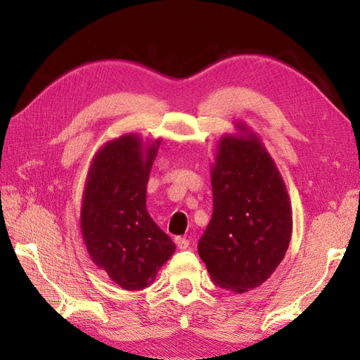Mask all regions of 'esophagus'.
I'll list each match as a JSON object with an SVG mask.
<instances>
[{"mask_svg":"<svg viewBox=\"0 0 360 360\" xmlns=\"http://www.w3.org/2000/svg\"><path fill=\"white\" fill-rule=\"evenodd\" d=\"M174 243H176V246H178V249H181V250L188 249V244H190L187 238H181V236H176Z\"/></svg>","mask_w":360,"mask_h":360,"instance_id":"1","label":"esophagus"}]
</instances>
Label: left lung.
Wrapping results in <instances>:
<instances>
[{
    "label": "left lung",
    "mask_w": 360,
    "mask_h": 360,
    "mask_svg": "<svg viewBox=\"0 0 360 360\" xmlns=\"http://www.w3.org/2000/svg\"><path fill=\"white\" fill-rule=\"evenodd\" d=\"M218 141L212 164L213 213L198 252L219 288L236 294L262 286L292 235L289 195L262 139L244 124Z\"/></svg>",
    "instance_id": "1"
}]
</instances>
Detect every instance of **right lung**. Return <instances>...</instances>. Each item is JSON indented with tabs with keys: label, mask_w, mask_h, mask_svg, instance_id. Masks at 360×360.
<instances>
[{
	"label": "right lung",
	"mask_w": 360,
	"mask_h": 360,
	"mask_svg": "<svg viewBox=\"0 0 360 360\" xmlns=\"http://www.w3.org/2000/svg\"><path fill=\"white\" fill-rule=\"evenodd\" d=\"M162 139L127 133L106 142L89 165L80 227L93 263L125 290L147 288L176 249L147 212V184Z\"/></svg>",
	"instance_id": "add662e5"
}]
</instances>
